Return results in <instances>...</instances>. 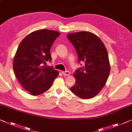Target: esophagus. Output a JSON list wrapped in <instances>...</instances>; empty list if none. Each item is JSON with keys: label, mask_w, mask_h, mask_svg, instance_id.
Listing matches in <instances>:
<instances>
[{"label": "esophagus", "mask_w": 132, "mask_h": 132, "mask_svg": "<svg viewBox=\"0 0 132 132\" xmlns=\"http://www.w3.org/2000/svg\"><path fill=\"white\" fill-rule=\"evenodd\" d=\"M62 73L63 76H68L70 75V72L69 71H62Z\"/></svg>", "instance_id": "obj_1"}]
</instances>
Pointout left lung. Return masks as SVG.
Wrapping results in <instances>:
<instances>
[{"mask_svg":"<svg viewBox=\"0 0 132 132\" xmlns=\"http://www.w3.org/2000/svg\"><path fill=\"white\" fill-rule=\"evenodd\" d=\"M67 37L77 52L78 62H84L83 67L75 70L76 82L70 88L71 91L83 99L95 97L105 85L110 74L107 49L93 33L81 31L67 35Z\"/></svg>","mask_w":132,"mask_h":132,"instance_id":"left-lung-1","label":"left lung"}]
</instances>
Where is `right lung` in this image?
I'll use <instances>...</instances> for the list:
<instances>
[{"label":"right lung","mask_w":132,"mask_h":132,"mask_svg":"<svg viewBox=\"0 0 132 132\" xmlns=\"http://www.w3.org/2000/svg\"><path fill=\"white\" fill-rule=\"evenodd\" d=\"M60 34L40 29L27 35L19 45L13 62V71L21 85L31 95L47 91L57 77V70L43 65L52 61L50 48Z\"/></svg>","instance_id":"1"}]
</instances>
